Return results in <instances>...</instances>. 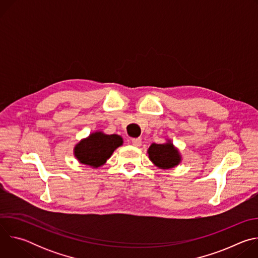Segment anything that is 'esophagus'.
Here are the masks:
<instances>
[{
	"label": "esophagus",
	"instance_id": "obj_1",
	"mask_svg": "<svg viewBox=\"0 0 258 258\" xmlns=\"http://www.w3.org/2000/svg\"><path fill=\"white\" fill-rule=\"evenodd\" d=\"M132 144H133L134 146H136V147L141 146V144H142L141 138H133V139H132Z\"/></svg>",
	"mask_w": 258,
	"mask_h": 258
}]
</instances>
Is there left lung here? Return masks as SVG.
Masks as SVG:
<instances>
[{"label": "left lung", "mask_w": 258, "mask_h": 258, "mask_svg": "<svg viewBox=\"0 0 258 258\" xmlns=\"http://www.w3.org/2000/svg\"><path fill=\"white\" fill-rule=\"evenodd\" d=\"M150 160L158 167L167 169L177 165L180 161L178 151L171 143L152 144L148 150Z\"/></svg>", "instance_id": "8db88e82"}]
</instances>
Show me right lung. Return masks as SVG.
I'll return each instance as SVG.
<instances>
[{
	"instance_id": "right-lung-1",
	"label": "right lung",
	"mask_w": 258,
	"mask_h": 258,
	"mask_svg": "<svg viewBox=\"0 0 258 258\" xmlns=\"http://www.w3.org/2000/svg\"><path fill=\"white\" fill-rule=\"evenodd\" d=\"M121 145V137L117 135H104L98 132L79 143L75 149V154L80 162L98 167L103 165L117 147Z\"/></svg>"
}]
</instances>
